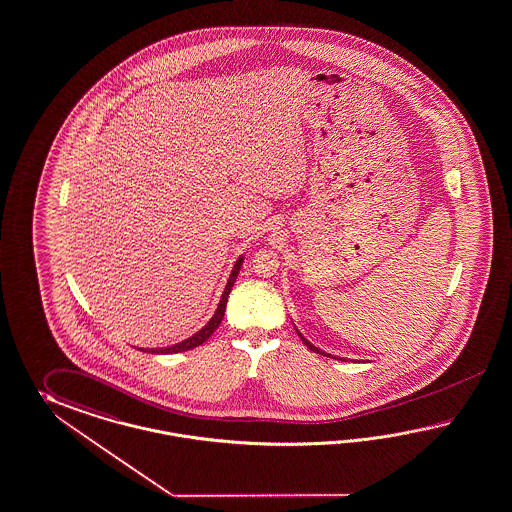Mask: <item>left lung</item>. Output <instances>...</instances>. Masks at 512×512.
I'll use <instances>...</instances> for the list:
<instances>
[{
    "instance_id": "1",
    "label": "left lung",
    "mask_w": 512,
    "mask_h": 512,
    "mask_svg": "<svg viewBox=\"0 0 512 512\" xmlns=\"http://www.w3.org/2000/svg\"><path fill=\"white\" fill-rule=\"evenodd\" d=\"M298 335H300L301 340H303V344H305V346H307V348L312 349V351H314V353H320V355H325V357H331V359H337V357H333V355H329V353H325V351H322V349L316 348V346H312L311 342H309V340H307V338L303 337V335H301V333H298ZM340 361H342V359H340Z\"/></svg>"
}]
</instances>
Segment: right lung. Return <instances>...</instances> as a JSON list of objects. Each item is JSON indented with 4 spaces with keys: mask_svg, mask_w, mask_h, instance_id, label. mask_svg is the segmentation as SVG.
<instances>
[{
    "mask_svg": "<svg viewBox=\"0 0 512 512\" xmlns=\"http://www.w3.org/2000/svg\"><path fill=\"white\" fill-rule=\"evenodd\" d=\"M242 261H244V257H240V259L235 262V268H233V272H231L229 279H227V285H225L222 300L218 303V309H216L214 316L209 320V324L205 325V327H201L200 331H198L196 335H192V337L187 338V340H183V342H179V344H175V346H170V348L142 349V351H150V353H179V351H188V349L198 348V346H201L207 338L211 337L212 333L216 331V327L222 324V320H224L227 298H229L231 288L235 285V279H237L238 272H240Z\"/></svg>",
    "mask_w": 512,
    "mask_h": 512,
    "instance_id": "add662e5",
    "label": "right lung"
}]
</instances>
